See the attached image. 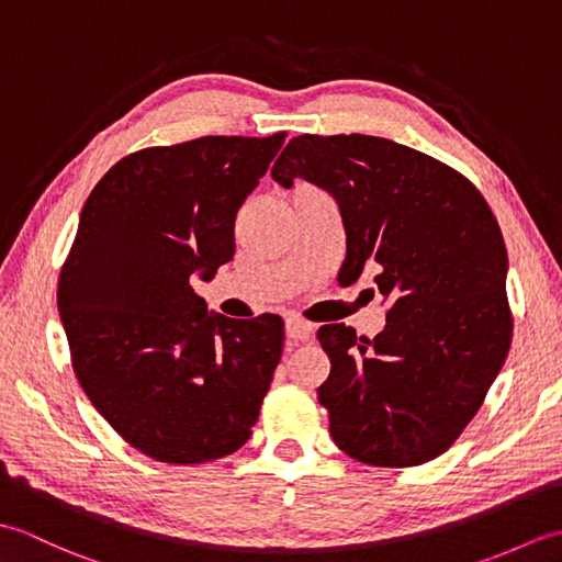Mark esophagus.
<instances>
[{
	"label": "esophagus",
	"mask_w": 562,
	"mask_h": 562,
	"mask_svg": "<svg viewBox=\"0 0 562 562\" xmlns=\"http://www.w3.org/2000/svg\"><path fill=\"white\" fill-rule=\"evenodd\" d=\"M284 330H288V338L292 342H306L314 336V326L306 324V321H302V318H288Z\"/></svg>",
	"instance_id": "obj_1"
}]
</instances>
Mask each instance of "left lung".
<instances>
[{
	"mask_svg": "<svg viewBox=\"0 0 562 562\" xmlns=\"http://www.w3.org/2000/svg\"><path fill=\"white\" fill-rule=\"evenodd\" d=\"M272 178L328 190L348 241L340 278L379 270L386 302L374 340L345 324L318 328L330 357L318 401L333 441L391 469L439 457L479 413L512 342L507 250L493 210L451 166L384 137H292Z\"/></svg>",
	"mask_w": 562,
	"mask_h": 562,
	"instance_id": "left-lung-1",
	"label": "left lung"
}]
</instances>
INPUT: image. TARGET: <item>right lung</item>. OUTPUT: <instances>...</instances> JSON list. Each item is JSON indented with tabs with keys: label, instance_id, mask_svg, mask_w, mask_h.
I'll use <instances>...</instances> for the list:
<instances>
[{
	"label": "right lung",
	"instance_id": "1",
	"mask_svg": "<svg viewBox=\"0 0 562 562\" xmlns=\"http://www.w3.org/2000/svg\"><path fill=\"white\" fill-rule=\"evenodd\" d=\"M284 137L139 149L83 202L57 282L71 367L103 420L154 461L229 457L258 420L282 318L212 314L190 280L234 258L236 212Z\"/></svg>",
	"mask_w": 562,
	"mask_h": 562
}]
</instances>
